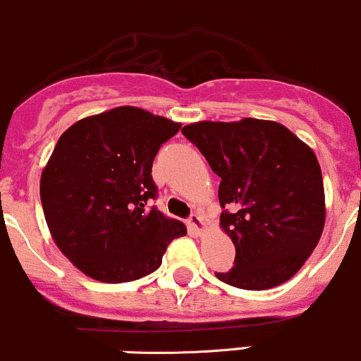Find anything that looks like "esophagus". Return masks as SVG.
I'll list each match as a JSON object with an SVG mask.
<instances>
[{
    "mask_svg": "<svg viewBox=\"0 0 361 361\" xmlns=\"http://www.w3.org/2000/svg\"><path fill=\"white\" fill-rule=\"evenodd\" d=\"M188 228L192 229L193 233H197V235H200V233L204 231L205 224H204V221H202V217L199 216V214H192V216L188 217Z\"/></svg>",
    "mask_w": 361,
    "mask_h": 361,
    "instance_id": "obj_1",
    "label": "esophagus"
}]
</instances>
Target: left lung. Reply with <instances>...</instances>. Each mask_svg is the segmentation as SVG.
Listing matches in <instances>:
<instances>
[{"label":"left lung","instance_id":"obj_1","mask_svg":"<svg viewBox=\"0 0 361 361\" xmlns=\"http://www.w3.org/2000/svg\"><path fill=\"white\" fill-rule=\"evenodd\" d=\"M221 178V228L235 243V267L217 279L269 290L291 279L326 223L322 173L314 150L286 126L245 118L181 128Z\"/></svg>","mask_w":361,"mask_h":361}]
</instances>
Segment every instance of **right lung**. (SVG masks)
Returning <instances> with one entry per match:
<instances>
[{
	"mask_svg": "<svg viewBox=\"0 0 361 361\" xmlns=\"http://www.w3.org/2000/svg\"><path fill=\"white\" fill-rule=\"evenodd\" d=\"M180 123L121 106L71 125L41 176L51 236L70 262L102 283H128L156 271L187 228L156 199L152 162Z\"/></svg>",
	"mask_w": 361,
	"mask_h": 361,
	"instance_id": "obj_1",
	"label": "right lung"
}]
</instances>
